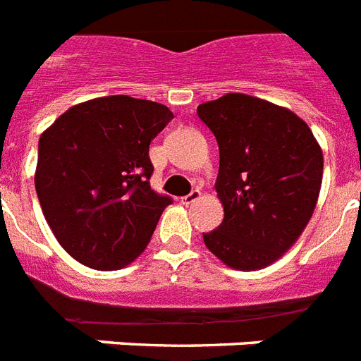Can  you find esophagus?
<instances>
[{"label":"esophagus","instance_id":"1","mask_svg":"<svg viewBox=\"0 0 361 361\" xmlns=\"http://www.w3.org/2000/svg\"><path fill=\"white\" fill-rule=\"evenodd\" d=\"M200 195H202V192L198 191V189H195V191H191V192H189V195H185V197H181L180 200H181V204H185V206H189V204L197 202L198 198H200Z\"/></svg>","mask_w":361,"mask_h":361}]
</instances>
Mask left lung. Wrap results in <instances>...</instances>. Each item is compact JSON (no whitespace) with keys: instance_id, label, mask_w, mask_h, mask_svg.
I'll return each mask as SVG.
<instances>
[{"instance_id":"1","label":"left lung","mask_w":361,"mask_h":361,"mask_svg":"<svg viewBox=\"0 0 361 361\" xmlns=\"http://www.w3.org/2000/svg\"><path fill=\"white\" fill-rule=\"evenodd\" d=\"M197 114L219 144L215 189L225 209L204 243L232 269L266 268L296 243L313 215L322 149L292 110L245 93L202 103Z\"/></svg>"}]
</instances>
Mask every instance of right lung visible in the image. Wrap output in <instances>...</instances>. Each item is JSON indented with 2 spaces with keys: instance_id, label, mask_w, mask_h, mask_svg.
Returning <instances> with one entry per match:
<instances>
[{
  "instance_id": "1",
  "label": "right lung",
  "mask_w": 361,
  "mask_h": 361,
  "mask_svg": "<svg viewBox=\"0 0 361 361\" xmlns=\"http://www.w3.org/2000/svg\"><path fill=\"white\" fill-rule=\"evenodd\" d=\"M174 114L109 95L75 104L39 138L35 189L59 245L93 269L130 264L172 198L149 187V142Z\"/></svg>"
}]
</instances>
